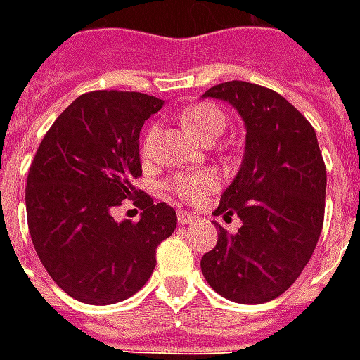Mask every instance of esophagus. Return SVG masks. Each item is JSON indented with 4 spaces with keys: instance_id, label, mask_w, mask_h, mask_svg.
I'll list each match as a JSON object with an SVG mask.
<instances>
[{
    "instance_id": "1",
    "label": "esophagus",
    "mask_w": 360,
    "mask_h": 360,
    "mask_svg": "<svg viewBox=\"0 0 360 360\" xmlns=\"http://www.w3.org/2000/svg\"><path fill=\"white\" fill-rule=\"evenodd\" d=\"M195 218L196 216L195 214H191V212H185V210L177 212V219H179L181 226H187V224H191V221H193Z\"/></svg>"
}]
</instances>
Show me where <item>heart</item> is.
Returning <instances> with one entry per match:
<instances>
[{"instance_id":"heart-1","label":"heart","mask_w":360,"mask_h":360,"mask_svg":"<svg viewBox=\"0 0 360 360\" xmlns=\"http://www.w3.org/2000/svg\"><path fill=\"white\" fill-rule=\"evenodd\" d=\"M181 125L188 133L195 134L202 142L216 141L219 134L226 131V115L224 111L212 105V103H196L191 105L179 115ZM156 152V129L150 127L141 139V158L150 160ZM218 187V175L212 172H195L183 173L173 177L172 191L187 200H200Z\"/></svg>"}]
</instances>
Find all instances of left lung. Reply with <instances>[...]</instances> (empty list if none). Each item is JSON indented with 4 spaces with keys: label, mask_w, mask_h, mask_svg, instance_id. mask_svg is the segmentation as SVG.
<instances>
[{
    "label": "left lung",
    "mask_w": 360,
    "mask_h": 360,
    "mask_svg": "<svg viewBox=\"0 0 360 360\" xmlns=\"http://www.w3.org/2000/svg\"><path fill=\"white\" fill-rule=\"evenodd\" d=\"M202 98L231 103L247 139L241 167L214 212L235 214L241 227L229 235L216 224L218 243L200 268L229 301L268 302L293 285L322 233L326 165L316 133L283 96L252 82H221Z\"/></svg>",
    "instance_id": "left-lung-1"
}]
</instances>
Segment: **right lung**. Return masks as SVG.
Returning <instances> with one entry per match:
<instances>
[{
    "label": "right lung",
    "mask_w": 360,
    "mask_h": 360,
    "mask_svg": "<svg viewBox=\"0 0 360 360\" xmlns=\"http://www.w3.org/2000/svg\"><path fill=\"white\" fill-rule=\"evenodd\" d=\"M164 100L141 92L79 96L38 146L27 179V218L36 255L67 295L86 304L125 301L148 281L156 249L177 226L131 181L141 177L139 136ZM125 198L141 219L115 222Z\"/></svg>",
    "instance_id": "obj_1"
}]
</instances>
